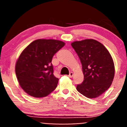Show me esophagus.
Listing matches in <instances>:
<instances>
[{"mask_svg": "<svg viewBox=\"0 0 127 127\" xmlns=\"http://www.w3.org/2000/svg\"><path fill=\"white\" fill-rule=\"evenodd\" d=\"M73 75H74V74H73V72H70L69 73V77H70V78H72V77H73Z\"/></svg>", "mask_w": 127, "mask_h": 127, "instance_id": "1", "label": "esophagus"}]
</instances>
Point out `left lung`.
I'll list each match as a JSON object with an SVG mask.
<instances>
[{"label": "left lung", "mask_w": 127, "mask_h": 127, "mask_svg": "<svg viewBox=\"0 0 127 127\" xmlns=\"http://www.w3.org/2000/svg\"><path fill=\"white\" fill-rule=\"evenodd\" d=\"M77 53L84 75L77 90L88 98H96L110 87L114 77V65L105 47L94 39L75 41L71 44Z\"/></svg>", "instance_id": "1"}]
</instances>
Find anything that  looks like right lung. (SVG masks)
Instances as JSON below:
<instances>
[{
  "label": "right lung",
  "instance_id": "1",
  "mask_svg": "<svg viewBox=\"0 0 127 127\" xmlns=\"http://www.w3.org/2000/svg\"><path fill=\"white\" fill-rule=\"evenodd\" d=\"M64 45L58 40L37 39L22 51L15 72L20 86L29 95L44 97L55 89L58 78L53 75L52 60Z\"/></svg>",
  "mask_w": 127,
  "mask_h": 127
}]
</instances>
